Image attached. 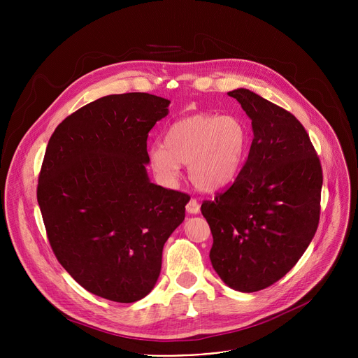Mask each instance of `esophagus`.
Instances as JSON below:
<instances>
[{
	"mask_svg": "<svg viewBox=\"0 0 358 358\" xmlns=\"http://www.w3.org/2000/svg\"><path fill=\"white\" fill-rule=\"evenodd\" d=\"M187 213L188 214H198L199 213V202L195 198H191L187 203Z\"/></svg>",
	"mask_w": 358,
	"mask_h": 358,
	"instance_id": "esophagus-1",
	"label": "esophagus"
}]
</instances>
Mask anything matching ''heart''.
Instances as JSON below:
<instances>
[{
  "label": "heart",
  "instance_id": "b5f03b06",
  "mask_svg": "<svg viewBox=\"0 0 358 358\" xmlns=\"http://www.w3.org/2000/svg\"><path fill=\"white\" fill-rule=\"evenodd\" d=\"M250 143L246 123L232 115H194L169 126L164 144H152L150 164L162 181L174 182L181 164L202 191H217L238 177Z\"/></svg>",
  "mask_w": 358,
  "mask_h": 358
}]
</instances>
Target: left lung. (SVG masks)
<instances>
[{
	"label": "left lung",
	"instance_id": "left-lung-1",
	"mask_svg": "<svg viewBox=\"0 0 358 358\" xmlns=\"http://www.w3.org/2000/svg\"><path fill=\"white\" fill-rule=\"evenodd\" d=\"M252 120L253 140L234 184L203 201L213 268L231 289L252 293L283 278L312 242L323 173L301 123L248 89L228 92Z\"/></svg>",
	"mask_w": 358,
	"mask_h": 358
}]
</instances>
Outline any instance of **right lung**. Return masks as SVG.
I'll list each match as a JSON object with an SVG mask.
<instances>
[{
  "instance_id": "add662e5",
  "label": "right lung",
  "mask_w": 358,
  "mask_h": 358,
  "mask_svg": "<svg viewBox=\"0 0 358 358\" xmlns=\"http://www.w3.org/2000/svg\"><path fill=\"white\" fill-rule=\"evenodd\" d=\"M169 106L138 92L100 97L68 116L45 151L36 196L50 248L82 287L112 301L151 292L185 217L188 195L145 170L148 131Z\"/></svg>"
}]
</instances>
